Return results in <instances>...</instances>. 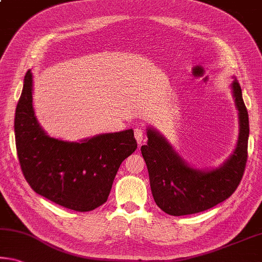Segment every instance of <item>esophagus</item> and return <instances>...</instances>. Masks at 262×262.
Instances as JSON below:
<instances>
[{
  "label": "esophagus",
  "mask_w": 262,
  "mask_h": 262,
  "mask_svg": "<svg viewBox=\"0 0 262 262\" xmlns=\"http://www.w3.org/2000/svg\"><path fill=\"white\" fill-rule=\"evenodd\" d=\"M134 136L136 141H138V144H141L144 141V130L141 127H135Z\"/></svg>",
  "instance_id": "esophagus-1"
}]
</instances>
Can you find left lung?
<instances>
[{"mask_svg":"<svg viewBox=\"0 0 262 262\" xmlns=\"http://www.w3.org/2000/svg\"><path fill=\"white\" fill-rule=\"evenodd\" d=\"M239 111L240 133L234 152L222 167L210 171L191 168L163 136L149 128L148 143L141 147L152 197L162 211L185 215L209 210L231 196L240 184L247 163L250 121L238 80L232 84Z\"/></svg>","mask_w":262,"mask_h":262,"instance_id":"obj_1","label":"left lung"}]
</instances>
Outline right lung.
I'll use <instances>...</instances> for the list:
<instances>
[{
	"mask_svg": "<svg viewBox=\"0 0 262 262\" xmlns=\"http://www.w3.org/2000/svg\"><path fill=\"white\" fill-rule=\"evenodd\" d=\"M15 138L20 169L29 185L66 209L87 212L106 203L116 172L138 148L132 129L82 142L49 138L32 107V74L24 77L16 107Z\"/></svg>",
	"mask_w": 262,
	"mask_h": 262,
	"instance_id": "right-lung-1",
	"label": "right lung"
}]
</instances>
